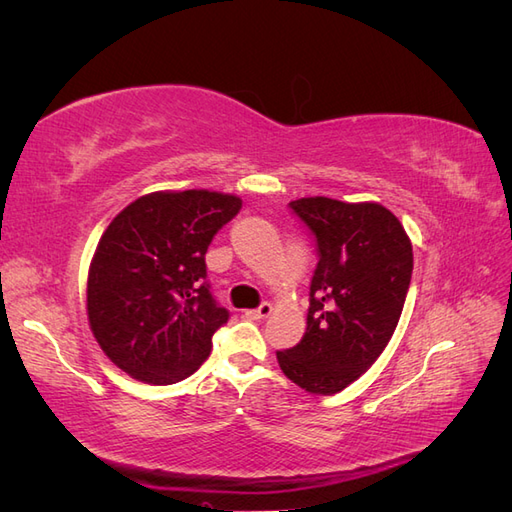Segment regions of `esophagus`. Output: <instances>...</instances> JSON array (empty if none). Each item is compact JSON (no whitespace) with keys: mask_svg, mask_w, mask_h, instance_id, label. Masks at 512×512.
<instances>
[{"mask_svg":"<svg viewBox=\"0 0 512 512\" xmlns=\"http://www.w3.org/2000/svg\"><path fill=\"white\" fill-rule=\"evenodd\" d=\"M273 312V305L271 303H260V307L256 309H247L245 312V318L250 320H260V318H269Z\"/></svg>","mask_w":512,"mask_h":512,"instance_id":"34e87169","label":"esophagus"}]
</instances>
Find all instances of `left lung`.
I'll return each mask as SVG.
<instances>
[{
	"label": "left lung",
	"mask_w": 512,
	"mask_h": 512,
	"mask_svg": "<svg viewBox=\"0 0 512 512\" xmlns=\"http://www.w3.org/2000/svg\"><path fill=\"white\" fill-rule=\"evenodd\" d=\"M290 209L312 230L318 265L305 335L277 352V363L307 393L335 395L365 374L393 337L410 288L412 243L378 203L312 196L292 200Z\"/></svg>",
	"instance_id": "1"
}]
</instances>
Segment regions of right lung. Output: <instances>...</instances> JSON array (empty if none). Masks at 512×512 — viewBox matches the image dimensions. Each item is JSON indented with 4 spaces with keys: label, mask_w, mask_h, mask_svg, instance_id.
<instances>
[{
    "label": "right lung",
    "mask_w": 512,
    "mask_h": 512,
    "mask_svg": "<svg viewBox=\"0 0 512 512\" xmlns=\"http://www.w3.org/2000/svg\"><path fill=\"white\" fill-rule=\"evenodd\" d=\"M239 209L222 192H153L104 230L87 277L89 327L132 378L173 384L211 354L228 309L209 290L205 254Z\"/></svg>",
    "instance_id": "obj_1"
}]
</instances>
